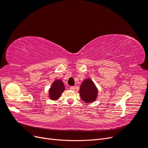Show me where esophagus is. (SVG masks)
Instances as JSON below:
<instances>
[{"label":"esophagus","mask_w":148,"mask_h":148,"mask_svg":"<svg viewBox=\"0 0 148 148\" xmlns=\"http://www.w3.org/2000/svg\"><path fill=\"white\" fill-rule=\"evenodd\" d=\"M70 89H71V90H74L75 87L74 86H70Z\"/></svg>","instance_id":"1"}]
</instances>
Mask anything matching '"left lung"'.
Here are the masks:
<instances>
[{"label":"left lung","mask_w":148,"mask_h":148,"mask_svg":"<svg viewBox=\"0 0 148 148\" xmlns=\"http://www.w3.org/2000/svg\"><path fill=\"white\" fill-rule=\"evenodd\" d=\"M79 92L83 101L86 103H91L96 99L98 91L92 80L87 78L82 83Z\"/></svg>","instance_id":"obj_1"}]
</instances>
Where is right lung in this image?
Instances as JSON below:
<instances>
[{"label": "right lung", "mask_w": 148, "mask_h": 148, "mask_svg": "<svg viewBox=\"0 0 148 148\" xmlns=\"http://www.w3.org/2000/svg\"><path fill=\"white\" fill-rule=\"evenodd\" d=\"M65 90L64 83L60 79H57L52 84V86L49 89V97L52 100H57L59 99L61 94Z\"/></svg>", "instance_id": "right-lung-1"}]
</instances>
